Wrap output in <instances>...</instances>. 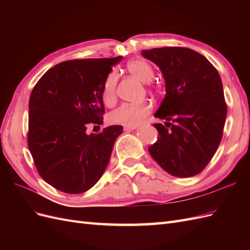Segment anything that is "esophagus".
Wrapping results in <instances>:
<instances>
[{
  "mask_svg": "<svg viewBox=\"0 0 250 250\" xmlns=\"http://www.w3.org/2000/svg\"><path fill=\"white\" fill-rule=\"evenodd\" d=\"M137 126H129V125H125L124 126V130L125 131H130V130H134V129H137Z\"/></svg>",
  "mask_w": 250,
  "mask_h": 250,
  "instance_id": "1",
  "label": "esophagus"
}]
</instances>
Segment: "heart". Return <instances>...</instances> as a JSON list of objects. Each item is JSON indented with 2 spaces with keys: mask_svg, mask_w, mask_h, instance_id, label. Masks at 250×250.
Returning <instances> with one entry per match:
<instances>
[{
  "mask_svg": "<svg viewBox=\"0 0 250 250\" xmlns=\"http://www.w3.org/2000/svg\"><path fill=\"white\" fill-rule=\"evenodd\" d=\"M127 70L135 78L142 82H149L153 78V69L147 62L143 59H133L127 63ZM118 82V75L111 72L104 81L102 90V100L106 105H111L116 100V87ZM151 104H123L113 110L109 115V122L112 124L137 126L140 125L149 115Z\"/></svg>",
  "mask_w": 250,
  "mask_h": 250,
  "instance_id": "1",
  "label": "heart"
}]
</instances>
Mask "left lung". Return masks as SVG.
<instances>
[{
    "mask_svg": "<svg viewBox=\"0 0 250 250\" xmlns=\"http://www.w3.org/2000/svg\"><path fill=\"white\" fill-rule=\"evenodd\" d=\"M142 55L160 67L166 84L154 113L166 122L153 124L158 139L149 153L173 176L197 175L222 139L228 107L220 75L206 57L188 48H154Z\"/></svg>",
    "mask_w": 250,
    "mask_h": 250,
    "instance_id": "8db88e82",
    "label": "left lung"
}]
</instances>
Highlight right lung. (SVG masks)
<instances>
[{
    "label": "right lung",
    "instance_id": "obj_1",
    "mask_svg": "<svg viewBox=\"0 0 250 250\" xmlns=\"http://www.w3.org/2000/svg\"><path fill=\"white\" fill-rule=\"evenodd\" d=\"M122 56L75 59L51 67L29 100L28 146L36 169L53 188L80 194L93 188L107 167L121 125L86 133L103 123L104 81Z\"/></svg>",
    "mask_w": 250,
    "mask_h": 250
}]
</instances>
